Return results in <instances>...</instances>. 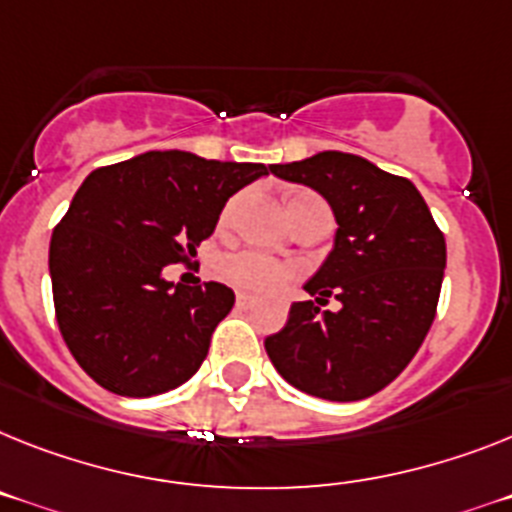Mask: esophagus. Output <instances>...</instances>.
I'll use <instances>...</instances> for the list:
<instances>
[{"instance_id":"34e87169","label":"esophagus","mask_w":512,"mask_h":512,"mask_svg":"<svg viewBox=\"0 0 512 512\" xmlns=\"http://www.w3.org/2000/svg\"><path fill=\"white\" fill-rule=\"evenodd\" d=\"M255 296H247V294H236V307L239 309H252L255 307Z\"/></svg>"}]
</instances>
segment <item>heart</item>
Here are the masks:
<instances>
[{
  "label": "heart",
  "instance_id": "1",
  "mask_svg": "<svg viewBox=\"0 0 512 512\" xmlns=\"http://www.w3.org/2000/svg\"><path fill=\"white\" fill-rule=\"evenodd\" d=\"M236 200H231L221 213V223H226L234 218ZM291 218H299L304 210H325L330 213L325 200H320L317 195H299L291 200L289 205ZM216 276L223 283H229L234 289L247 291V294H273L281 286L291 281L296 276V268L291 263H281V260H270V257L260 255V252H252V249H231V252H223L221 257L213 265Z\"/></svg>",
  "mask_w": 512,
  "mask_h": 512
}]
</instances>
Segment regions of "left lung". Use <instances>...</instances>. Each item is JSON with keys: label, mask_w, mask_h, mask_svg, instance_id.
Masks as SVG:
<instances>
[{"label": "left lung", "mask_w": 512, "mask_h": 512, "mask_svg": "<svg viewBox=\"0 0 512 512\" xmlns=\"http://www.w3.org/2000/svg\"><path fill=\"white\" fill-rule=\"evenodd\" d=\"M270 171L320 192L336 213V247L304 286L289 322L265 338L278 375L325 401H362L401 375L427 338L445 276V236L406 176L322 150ZM330 295L338 313L321 307Z\"/></svg>", "instance_id": "8db88e82"}]
</instances>
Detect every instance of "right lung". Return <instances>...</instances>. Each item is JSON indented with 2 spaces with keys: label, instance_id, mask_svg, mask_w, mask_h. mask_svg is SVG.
Here are the masks:
<instances>
[{
  "label": "right lung",
  "instance_id": "right-lung-1",
  "mask_svg": "<svg viewBox=\"0 0 512 512\" xmlns=\"http://www.w3.org/2000/svg\"><path fill=\"white\" fill-rule=\"evenodd\" d=\"M265 174V163L150 150L80 184L51 234L49 273L59 333L101 388L148 398L200 369L234 291L174 286L163 268L190 263L226 200Z\"/></svg>",
  "mask_w": 512,
  "mask_h": 512
}]
</instances>
